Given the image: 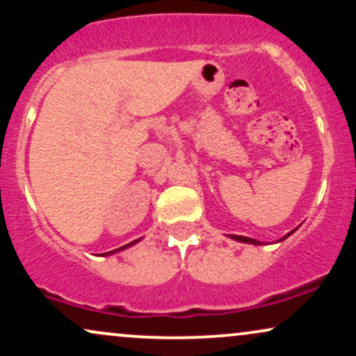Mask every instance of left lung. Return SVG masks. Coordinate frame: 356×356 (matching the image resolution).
<instances>
[{"label":"left lung","mask_w":356,"mask_h":356,"mask_svg":"<svg viewBox=\"0 0 356 356\" xmlns=\"http://www.w3.org/2000/svg\"><path fill=\"white\" fill-rule=\"evenodd\" d=\"M296 229H293L291 232H288V234L286 236H283V238H281L280 241H277V243H281V241H284L286 238H289V236L293 234V232H295ZM229 238L231 239H234V241H239V243H246V244H256V246H261V241H257V239H252V238H246V236H236V234H229Z\"/></svg>","instance_id":"obj_1"}]
</instances>
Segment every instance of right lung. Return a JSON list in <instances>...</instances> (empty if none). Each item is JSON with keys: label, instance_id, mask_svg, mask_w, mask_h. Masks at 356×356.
<instances>
[{"label": "right lung", "instance_id": "1", "mask_svg": "<svg viewBox=\"0 0 356 356\" xmlns=\"http://www.w3.org/2000/svg\"><path fill=\"white\" fill-rule=\"evenodd\" d=\"M142 239V238H140ZM140 239H136V241H132V243H129V244H125V246H122V248H118V249H113V251H108V252H104V254L102 256H112V254H115V252H120V251H124V249H127V248H130V246H134V244H137L138 241Z\"/></svg>", "mask_w": 356, "mask_h": 356}]
</instances>
